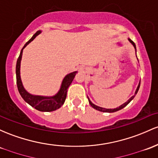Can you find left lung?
<instances>
[{
  "mask_svg": "<svg viewBox=\"0 0 158 158\" xmlns=\"http://www.w3.org/2000/svg\"><path fill=\"white\" fill-rule=\"evenodd\" d=\"M128 40L130 41V43H131V44H132L133 46V47L135 48V50H136V45H135V43H133V41L131 40V39H130V38H128ZM139 86H140V82H139V85H138L137 88H136V91H135V94H134V95H133V96L131 97V98H130L129 100H128L127 102H125V103H123L122 105H121L120 106L117 107V108H115V109H105V108H103V107L98 106H96V105H95V104H94V103H92V102L91 101V100H90V99L88 98V101H89V103H90V105H91V106H92L94 109H95V110H97L100 111V112H117V111H118V110H121V109L124 108V107H125L126 106H127V105L128 104V103H129L130 102H131V100H132L134 98V97L136 96V94H137V92H138V91H139Z\"/></svg>",
  "mask_w": 158,
  "mask_h": 158,
  "instance_id": "1",
  "label": "left lung"
}]
</instances>
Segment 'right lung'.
<instances>
[{
    "label": "right lung",
    "mask_w": 158,
    "mask_h": 158,
    "mask_svg": "<svg viewBox=\"0 0 158 158\" xmlns=\"http://www.w3.org/2000/svg\"><path fill=\"white\" fill-rule=\"evenodd\" d=\"M42 32L41 31H38L35 34H34L32 37L25 43L24 47L21 50V52L19 57L18 60H17L16 67H15V73H16V83L17 87H18L19 92L22 98L24 99V100L26 103H28L29 105L34 107L36 110L40 111V112H52L58 109H59L62 105L64 103L65 99L67 98V88L70 85L73 80L74 77H75L77 71H74V72L70 73L67 74L64 78L63 81H62L61 85H60V88L59 91L56 94L53 95V96H40V95H34L31 94L29 92H27L24 88L23 84H22V79H21L20 76V67H21V60H22V52H23V49L25 48L27 45L30 43L31 41L34 40V38L39 35L40 33Z\"/></svg>",
    "instance_id": "1"
}]
</instances>
